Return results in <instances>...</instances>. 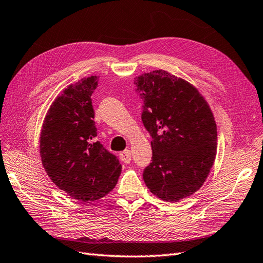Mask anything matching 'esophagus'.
<instances>
[{
  "label": "esophagus",
  "mask_w": 263,
  "mask_h": 263,
  "mask_svg": "<svg viewBox=\"0 0 263 263\" xmlns=\"http://www.w3.org/2000/svg\"><path fill=\"white\" fill-rule=\"evenodd\" d=\"M120 159L124 163H130L131 161V151L130 150H124L120 154Z\"/></svg>",
  "instance_id": "obj_1"
}]
</instances>
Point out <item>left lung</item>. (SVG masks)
<instances>
[{
	"mask_svg": "<svg viewBox=\"0 0 263 263\" xmlns=\"http://www.w3.org/2000/svg\"><path fill=\"white\" fill-rule=\"evenodd\" d=\"M134 84L143 99V125L152 138V162L143 180L158 198L176 203L196 193L214 164V115L193 84L169 71L143 72Z\"/></svg>",
	"mask_w": 263,
	"mask_h": 263,
	"instance_id": "1",
	"label": "left lung"
}]
</instances>
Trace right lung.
Returning a JSON list of instances; mask_svg holds the SVG:
<instances>
[{
  "mask_svg": "<svg viewBox=\"0 0 263 263\" xmlns=\"http://www.w3.org/2000/svg\"><path fill=\"white\" fill-rule=\"evenodd\" d=\"M97 76L70 84L49 107L40 132V157L47 175L59 189L88 203L113 191L122 166L96 141L90 96Z\"/></svg>",
  "mask_w": 263,
  "mask_h": 263,
  "instance_id": "obj_1",
  "label": "right lung"
}]
</instances>
